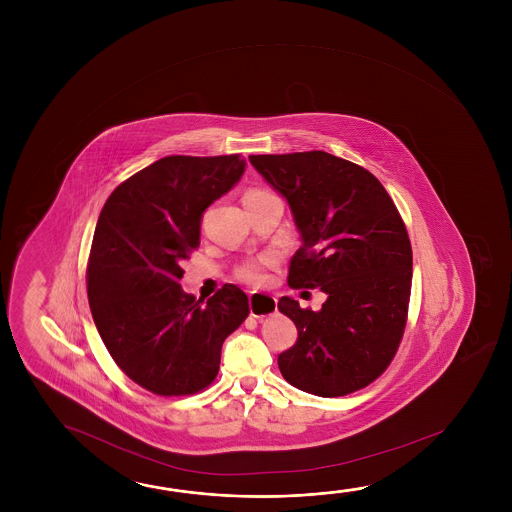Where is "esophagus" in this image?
<instances>
[{"mask_svg":"<svg viewBox=\"0 0 512 512\" xmlns=\"http://www.w3.org/2000/svg\"><path fill=\"white\" fill-rule=\"evenodd\" d=\"M248 300H250V314L253 318H266L273 312H277V298L273 294L250 291Z\"/></svg>","mask_w":512,"mask_h":512,"instance_id":"34e87169","label":"esophagus"}]
</instances>
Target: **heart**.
<instances>
[{
    "instance_id": "b5f03b06",
    "label": "heart",
    "mask_w": 512,
    "mask_h": 512,
    "mask_svg": "<svg viewBox=\"0 0 512 512\" xmlns=\"http://www.w3.org/2000/svg\"><path fill=\"white\" fill-rule=\"evenodd\" d=\"M268 264V259L250 260V262L244 264L239 273H241V277H243L244 280H250V282L259 284V282H264L266 277H268V273H266Z\"/></svg>"
}]
</instances>
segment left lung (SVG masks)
<instances>
[{
  "label": "left lung",
  "instance_id": "obj_1",
  "mask_svg": "<svg viewBox=\"0 0 512 512\" xmlns=\"http://www.w3.org/2000/svg\"><path fill=\"white\" fill-rule=\"evenodd\" d=\"M250 162L287 202L300 234L287 282L327 294L319 310L278 300L298 328L278 355L280 373L318 396L368 386L394 357L411 296V241L391 196L369 171L327 151Z\"/></svg>",
  "mask_w": 512,
  "mask_h": 512
}]
</instances>
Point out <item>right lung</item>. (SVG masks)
I'll use <instances>...</instances> for the list:
<instances>
[{"instance_id":"right-lung-1","label":"right lung","mask_w":512,"mask_h":512,"mask_svg":"<svg viewBox=\"0 0 512 512\" xmlns=\"http://www.w3.org/2000/svg\"><path fill=\"white\" fill-rule=\"evenodd\" d=\"M239 155H171L130 176L103 205L87 266L94 323L112 359L151 393L202 391L248 296L225 284L203 303L184 293L182 260L200 246L203 212L234 187Z\"/></svg>"}]
</instances>
